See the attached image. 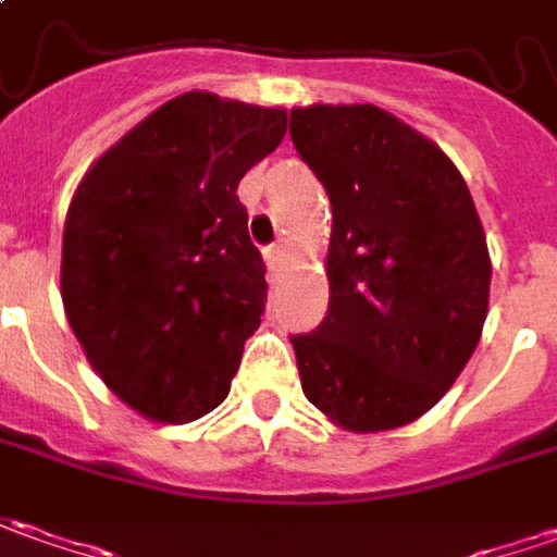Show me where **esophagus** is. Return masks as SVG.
I'll list each match as a JSON object with an SVG mask.
<instances>
[{
    "label": "esophagus",
    "instance_id": "esophagus-1",
    "mask_svg": "<svg viewBox=\"0 0 557 557\" xmlns=\"http://www.w3.org/2000/svg\"><path fill=\"white\" fill-rule=\"evenodd\" d=\"M264 259H268V264H271L274 271H280L283 262H286V249H283V244H274V247L264 252Z\"/></svg>",
    "mask_w": 557,
    "mask_h": 557
}]
</instances>
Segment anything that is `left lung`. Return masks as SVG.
Listing matches in <instances>:
<instances>
[{
  "label": "left lung",
  "mask_w": 557,
  "mask_h": 557,
  "mask_svg": "<svg viewBox=\"0 0 557 557\" xmlns=\"http://www.w3.org/2000/svg\"><path fill=\"white\" fill-rule=\"evenodd\" d=\"M289 134L332 203L326 320L293 335L301 389L350 433L406 426L482 338V219L451 158L377 106H298Z\"/></svg>",
  "instance_id": "obj_1"
}]
</instances>
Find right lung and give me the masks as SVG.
<instances>
[{
	"label": "right lung",
	"instance_id": "1",
	"mask_svg": "<svg viewBox=\"0 0 557 557\" xmlns=\"http://www.w3.org/2000/svg\"><path fill=\"white\" fill-rule=\"evenodd\" d=\"M283 134L280 106L188 90L109 146L72 195L66 320L143 418L198 421L228 396L268 289L237 185Z\"/></svg>",
	"mask_w": 557,
	"mask_h": 557
}]
</instances>
